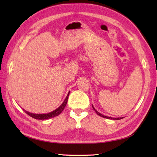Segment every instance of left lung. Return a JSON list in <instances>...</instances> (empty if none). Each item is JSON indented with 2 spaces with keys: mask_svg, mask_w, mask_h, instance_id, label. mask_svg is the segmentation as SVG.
Wrapping results in <instances>:
<instances>
[{
  "mask_svg": "<svg viewBox=\"0 0 157 157\" xmlns=\"http://www.w3.org/2000/svg\"><path fill=\"white\" fill-rule=\"evenodd\" d=\"M92 107H93V109H94V110L95 111V112H96V113L98 114V116H101V117H103V118H109V119H111V120H120V119H122V118H112V117L105 116L102 115V114H101L100 113L98 112V111L95 110V109L94 108V106H93V105H92Z\"/></svg>",
  "mask_w": 157,
  "mask_h": 157,
  "instance_id": "1",
  "label": "left lung"
}]
</instances>
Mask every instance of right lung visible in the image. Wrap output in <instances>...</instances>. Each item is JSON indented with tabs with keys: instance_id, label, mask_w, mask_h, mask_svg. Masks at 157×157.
<instances>
[{
	"instance_id": "right-lung-1",
	"label": "right lung",
	"mask_w": 157,
	"mask_h": 157,
	"mask_svg": "<svg viewBox=\"0 0 157 157\" xmlns=\"http://www.w3.org/2000/svg\"><path fill=\"white\" fill-rule=\"evenodd\" d=\"M69 93H70V91L68 92L67 96H66V99L64 100V101H63L62 104L57 109H56L51 111V112H50V113H39L38 114V113H30V112H29V111H25V109H23V111H24L25 112L28 114V115L31 116L32 118L37 119V120H47V119H49V118H54V117H55V116H59V114L62 112V111L63 110V109L65 108L66 105V104H67V102H68V98Z\"/></svg>"
}]
</instances>
